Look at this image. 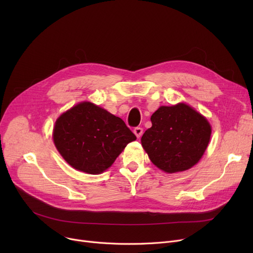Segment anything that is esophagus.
I'll use <instances>...</instances> for the list:
<instances>
[{
	"instance_id": "esophagus-1",
	"label": "esophagus",
	"mask_w": 253,
	"mask_h": 253,
	"mask_svg": "<svg viewBox=\"0 0 253 253\" xmlns=\"http://www.w3.org/2000/svg\"><path fill=\"white\" fill-rule=\"evenodd\" d=\"M133 132H134V134L136 135V137L139 138V137H141V135L143 133V129L141 127H136V128H134Z\"/></svg>"
}]
</instances>
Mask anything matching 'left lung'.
<instances>
[{"instance_id":"left-lung-1","label":"left lung","mask_w":253,"mask_h":253,"mask_svg":"<svg viewBox=\"0 0 253 253\" xmlns=\"http://www.w3.org/2000/svg\"><path fill=\"white\" fill-rule=\"evenodd\" d=\"M151 121L141 144L153 164L167 173H175L199 162L211 136V126L204 116L180 102L160 106Z\"/></svg>"}]
</instances>
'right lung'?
Wrapping results in <instances>:
<instances>
[{"label":"right lung","mask_w":253,"mask_h":253,"mask_svg":"<svg viewBox=\"0 0 253 253\" xmlns=\"http://www.w3.org/2000/svg\"><path fill=\"white\" fill-rule=\"evenodd\" d=\"M135 139L121 118L89 101L60 115L53 129V141L62 158L88 174H99L111 167Z\"/></svg>","instance_id":"add662e5"}]
</instances>
